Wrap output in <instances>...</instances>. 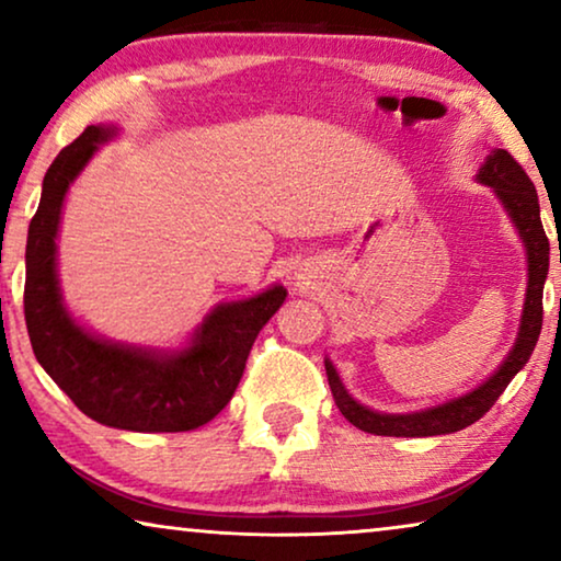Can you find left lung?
Masks as SVG:
<instances>
[{
	"label": "left lung",
	"instance_id": "1",
	"mask_svg": "<svg viewBox=\"0 0 561 561\" xmlns=\"http://www.w3.org/2000/svg\"><path fill=\"white\" fill-rule=\"evenodd\" d=\"M478 181L485 183L495 191L501 204L508 211L513 227L518 229V237L524 240L526 260H528V286H526V301L524 313H520V327L516 344H513L508 357L503 359L501 367L490 375V378L478 386L470 393L451 398L447 403L432 405V409L413 411V413H380L367 409V405L357 403L347 390H344L340 375L332 359H324L329 388H332L336 409L342 416L350 421L352 426L363 428L367 434L378 436H439L451 434L459 428L474 424V421L485 416L493 409L497 398L508 382L513 380L520 367L528 363L531 352L539 342L541 334V319H543V283H547L549 273V240L543 232L541 214H539V196L531 179H528L524 168L516 163V158L508 150L495 148L480 165Z\"/></svg>",
	"mask_w": 561,
	"mask_h": 561
}]
</instances>
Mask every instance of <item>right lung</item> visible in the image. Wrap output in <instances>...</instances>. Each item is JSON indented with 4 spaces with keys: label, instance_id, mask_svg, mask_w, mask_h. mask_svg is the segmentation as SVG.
I'll return each instance as SVG.
<instances>
[{
    "label": "right lung",
    "instance_id": "add662e5",
    "mask_svg": "<svg viewBox=\"0 0 561 561\" xmlns=\"http://www.w3.org/2000/svg\"><path fill=\"white\" fill-rule=\"evenodd\" d=\"M117 135L91 125L58 152L43 179V196L27 229L25 321L43 370L104 426L127 432H191L234 396L260 329L286 301L273 286L244 301L219 304L183 350H142L91 334L66 311L58 286V225L68 188L99 145Z\"/></svg>",
    "mask_w": 561,
    "mask_h": 561
}]
</instances>
